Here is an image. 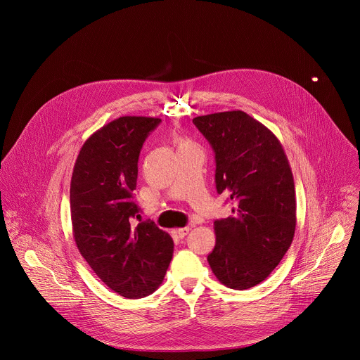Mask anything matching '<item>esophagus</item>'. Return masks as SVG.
<instances>
[{
    "instance_id": "1",
    "label": "esophagus",
    "mask_w": 360,
    "mask_h": 360,
    "mask_svg": "<svg viewBox=\"0 0 360 360\" xmlns=\"http://www.w3.org/2000/svg\"><path fill=\"white\" fill-rule=\"evenodd\" d=\"M191 231V228L189 226H185V228H179V229H175V233L182 239V238H185L186 235H188V232Z\"/></svg>"
}]
</instances>
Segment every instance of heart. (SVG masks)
<instances>
[{
	"label": "heart",
	"mask_w": 360,
	"mask_h": 360,
	"mask_svg": "<svg viewBox=\"0 0 360 360\" xmlns=\"http://www.w3.org/2000/svg\"><path fill=\"white\" fill-rule=\"evenodd\" d=\"M174 143H175V146H176L178 152H179V150H186V149H192V148H195V146H193V143H192L191 141H188V139L182 138L181 135H175V136H174Z\"/></svg>",
	"instance_id": "1"
}]
</instances>
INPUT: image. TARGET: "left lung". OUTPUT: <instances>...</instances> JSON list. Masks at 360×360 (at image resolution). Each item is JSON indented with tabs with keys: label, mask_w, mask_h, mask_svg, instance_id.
Returning <instances> with one entry per match:
<instances>
[{
	"label": "left lung",
	"mask_w": 360,
	"mask_h": 360,
	"mask_svg": "<svg viewBox=\"0 0 360 360\" xmlns=\"http://www.w3.org/2000/svg\"><path fill=\"white\" fill-rule=\"evenodd\" d=\"M215 152L218 193L233 202L215 221L208 262L221 283L245 290L265 281L288 252L296 228L293 175L279 139L243 111L192 120Z\"/></svg>",
	"instance_id": "8db88e82"
}]
</instances>
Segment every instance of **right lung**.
Here are the masks:
<instances>
[{"mask_svg": "<svg viewBox=\"0 0 360 360\" xmlns=\"http://www.w3.org/2000/svg\"><path fill=\"white\" fill-rule=\"evenodd\" d=\"M160 118L121 117L82 145L71 178L74 239L96 276L114 292L138 299L162 283L172 238L152 221L134 225L141 148Z\"/></svg>", "mask_w": 360, "mask_h": 360, "instance_id": "right-lung-1", "label": "right lung"}]
</instances>
